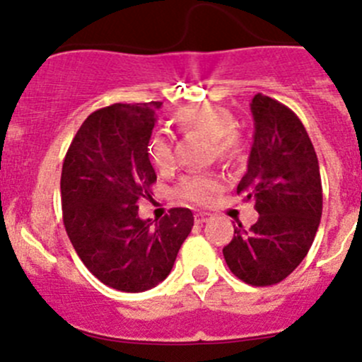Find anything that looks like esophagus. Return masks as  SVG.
Returning <instances> with one entry per match:
<instances>
[{
    "label": "esophagus",
    "instance_id": "obj_1",
    "mask_svg": "<svg viewBox=\"0 0 362 362\" xmlns=\"http://www.w3.org/2000/svg\"><path fill=\"white\" fill-rule=\"evenodd\" d=\"M210 219V214H206V212H198L194 216V221L198 224H203V223H206V221Z\"/></svg>",
    "mask_w": 362,
    "mask_h": 362
}]
</instances>
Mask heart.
<instances>
[{
	"instance_id": "1",
	"label": "heart",
	"mask_w": 362,
	"mask_h": 362,
	"mask_svg": "<svg viewBox=\"0 0 362 362\" xmlns=\"http://www.w3.org/2000/svg\"><path fill=\"white\" fill-rule=\"evenodd\" d=\"M173 120L177 127L185 134L198 132V134L209 136L212 146H210V156L217 157L221 163L233 164L242 159L244 152V143L240 134L237 132L233 113L223 106H217L212 103H198L187 104L177 110L173 115ZM146 153L150 160L159 171H168L175 163L173 145L168 138L156 132L150 136L146 143ZM219 189V180L216 175L198 173L189 175L178 185V194L184 199L192 203H209L214 192Z\"/></svg>"
}]
</instances>
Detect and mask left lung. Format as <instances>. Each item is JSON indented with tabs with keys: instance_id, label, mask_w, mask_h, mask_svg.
Returning a JSON list of instances; mask_svg holds the SVG:
<instances>
[{
	"instance_id": "8db88e82",
	"label": "left lung",
	"mask_w": 362,
	"mask_h": 362,
	"mask_svg": "<svg viewBox=\"0 0 362 362\" xmlns=\"http://www.w3.org/2000/svg\"><path fill=\"white\" fill-rule=\"evenodd\" d=\"M255 141L237 192L255 202L258 221L242 224L223 255L230 270L252 286L283 281L310 251L322 217V180L313 143L285 104L256 93Z\"/></svg>"
}]
</instances>
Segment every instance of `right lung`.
<instances>
[{
	"mask_svg": "<svg viewBox=\"0 0 362 362\" xmlns=\"http://www.w3.org/2000/svg\"><path fill=\"white\" fill-rule=\"evenodd\" d=\"M163 103L113 104L93 111L74 136L62 168L63 224L86 269L120 292H145L168 278L191 233L189 209L159 223L138 216L157 180L146 153Z\"/></svg>",
	"mask_w": 362,
	"mask_h": 362,
	"instance_id": "obj_1",
	"label": "right lung"
}]
</instances>
